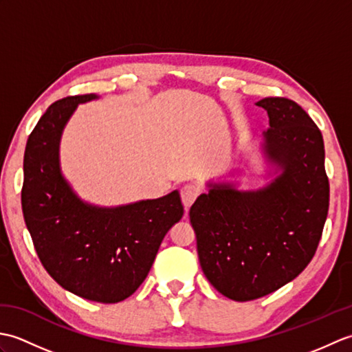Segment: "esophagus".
<instances>
[{
  "label": "esophagus",
  "instance_id": "34e87169",
  "mask_svg": "<svg viewBox=\"0 0 352 352\" xmlns=\"http://www.w3.org/2000/svg\"><path fill=\"white\" fill-rule=\"evenodd\" d=\"M199 195V188L195 184H186L182 189V201L186 210L193 204V201Z\"/></svg>",
  "mask_w": 352,
  "mask_h": 352
}]
</instances>
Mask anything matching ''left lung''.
Masks as SVG:
<instances>
[{"label": "left lung", "mask_w": 352, "mask_h": 352, "mask_svg": "<svg viewBox=\"0 0 352 352\" xmlns=\"http://www.w3.org/2000/svg\"><path fill=\"white\" fill-rule=\"evenodd\" d=\"M257 106L267 111L263 151L278 175L258 190L208 184L189 212L204 275L223 296L241 302L272 294L304 271L330 203L318 125L281 96Z\"/></svg>", "instance_id": "left-lung-1"}]
</instances>
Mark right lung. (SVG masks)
<instances>
[{"label":"right lung","instance_id":"obj_1","mask_svg":"<svg viewBox=\"0 0 352 352\" xmlns=\"http://www.w3.org/2000/svg\"><path fill=\"white\" fill-rule=\"evenodd\" d=\"M95 94L51 104L24 154L22 212L43 267L60 286L89 301L115 304L138 290L164 234L183 218L178 190L119 207L81 201L65 180L58 146L78 104Z\"/></svg>","mask_w":352,"mask_h":352}]
</instances>
